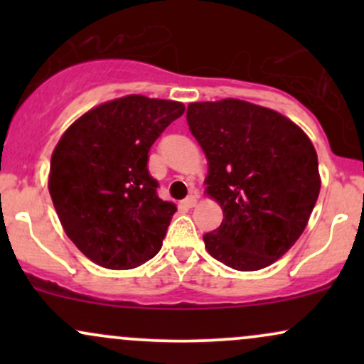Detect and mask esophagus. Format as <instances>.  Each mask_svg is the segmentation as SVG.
Segmentation results:
<instances>
[{
	"label": "esophagus",
	"instance_id": "34e87169",
	"mask_svg": "<svg viewBox=\"0 0 364 364\" xmlns=\"http://www.w3.org/2000/svg\"><path fill=\"white\" fill-rule=\"evenodd\" d=\"M183 205L188 207V208L195 207V205H196V195H188L186 198L183 200Z\"/></svg>",
	"mask_w": 364,
	"mask_h": 364
}]
</instances>
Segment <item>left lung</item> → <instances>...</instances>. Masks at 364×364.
<instances>
[{"mask_svg":"<svg viewBox=\"0 0 364 364\" xmlns=\"http://www.w3.org/2000/svg\"><path fill=\"white\" fill-rule=\"evenodd\" d=\"M186 119L208 161L207 195L224 212L203 236L207 252L243 272L272 265L303 235L318 198L311 140L277 111L240 99L191 102Z\"/></svg>","mask_w":364,"mask_h":364,"instance_id":"8db88e82","label":"left lung"}]
</instances>
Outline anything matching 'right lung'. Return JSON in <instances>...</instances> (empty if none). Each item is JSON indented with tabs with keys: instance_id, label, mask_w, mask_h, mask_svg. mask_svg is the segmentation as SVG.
I'll use <instances>...</instances> for the list:
<instances>
[{
	"instance_id": "1",
	"label": "right lung",
	"mask_w": 364,
	"mask_h": 364,
	"mask_svg": "<svg viewBox=\"0 0 364 364\" xmlns=\"http://www.w3.org/2000/svg\"><path fill=\"white\" fill-rule=\"evenodd\" d=\"M183 112L181 102L127 95L85 112L58 141L49 193L66 236L97 265L135 269L161 250L176 205L157 196L149 150Z\"/></svg>"
}]
</instances>
